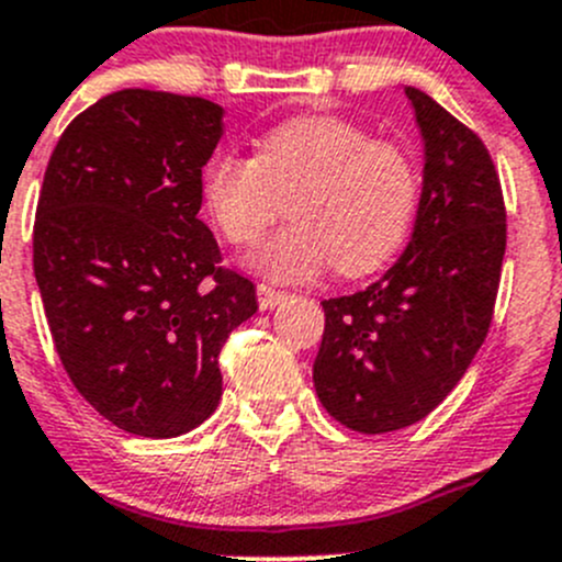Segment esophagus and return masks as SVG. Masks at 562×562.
Wrapping results in <instances>:
<instances>
[{
  "mask_svg": "<svg viewBox=\"0 0 562 562\" xmlns=\"http://www.w3.org/2000/svg\"><path fill=\"white\" fill-rule=\"evenodd\" d=\"M288 293L285 291H277V288L271 285H257V305H260V311H271V307H277L285 299Z\"/></svg>",
  "mask_w": 562,
  "mask_h": 562,
  "instance_id": "obj_1",
  "label": "esophagus"
}]
</instances>
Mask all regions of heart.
<instances>
[{"label":"heart","instance_id":"obj_1","mask_svg":"<svg viewBox=\"0 0 562 562\" xmlns=\"http://www.w3.org/2000/svg\"><path fill=\"white\" fill-rule=\"evenodd\" d=\"M249 266L274 282H299L335 263L344 277L385 266L411 233L418 171L405 146L371 138L338 115H302L277 124L257 157L222 149L202 169L210 222L235 246H249L285 213Z\"/></svg>","mask_w":562,"mask_h":562}]
</instances>
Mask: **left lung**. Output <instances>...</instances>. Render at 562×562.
I'll use <instances>...</instances> for the list:
<instances>
[{
  "mask_svg": "<svg viewBox=\"0 0 562 562\" xmlns=\"http://www.w3.org/2000/svg\"><path fill=\"white\" fill-rule=\"evenodd\" d=\"M424 138V188L402 257L366 291L324 299L313 382L324 411L363 435L411 427L447 400L494 318L507 213L474 130L405 88Z\"/></svg>",
  "mask_w": 562,
  "mask_h": 562,
  "instance_id": "1",
  "label": "left lung"
}]
</instances>
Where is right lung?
<instances>
[{
  "label": "right lung",
  "instance_id": "obj_1",
  "mask_svg": "<svg viewBox=\"0 0 562 562\" xmlns=\"http://www.w3.org/2000/svg\"><path fill=\"white\" fill-rule=\"evenodd\" d=\"M222 115L202 97L108 93L60 135L35 210V282L63 369L99 416L144 438L216 411L218 352L257 311L199 218Z\"/></svg>",
  "mask_w": 562,
  "mask_h": 562
}]
</instances>
